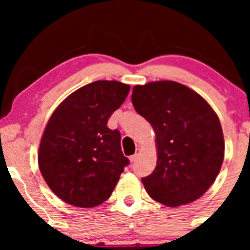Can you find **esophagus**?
<instances>
[{
	"instance_id": "34e87169",
	"label": "esophagus",
	"mask_w": 250,
	"mask_h": 250,
	"mask_svg": "<svg viewBox=\"0 0 250 250\" xmlns=\"http://www.w3.org/2000/svg\"><path fill=\"white\" fill-rule=\"evenodd\" d=\"M139 154H140V149L136 148V151H135L134 155H131L129 159H130V162H135L137 160V157H139Z\"/></svg>"
}]
</instances>
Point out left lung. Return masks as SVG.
I'll return each mask as SVG.
<instances>
[{
    "instance_id": "left-lung-1",
    "label": "left lung",
    "mask_w": 250,
    "mask_h": 250,
    "mask_svg": "<svg viewBox=\"0 0 250 250\" xmlns=\"http://www.w3.org/2000/svg\"><path fill=\"white\" fill-rule=\"evenodd\" d=\"M131 102L156 135L157 165L142 179L149 196L169 207L202 196L219 175L225 156L222 128L213 108L174 81L135 85Z\"/></svg>"
}]
</instances>
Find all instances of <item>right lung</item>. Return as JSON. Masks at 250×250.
Returning a JSON list of instances; mask_svg holds the SVG:
<instances>
[{
  "label": "right lung",
  "mask_w": 250,
  "mask_h": 250,
  "mask_svg": "<svg viewBox=\"0 0 250 250\" xmlns=\"http://www.w3.org/2000/svg\"><path fill=\"white\" fill-rule=\"evenodd\" d=\"M129 90L117 81L89 83L68 96L48 121L40 145V170L64 202L91 208L110 197L129 160L121 150V134L107 123Z\"/></svg>",
  "instance_id": "obj_1"
}]
</instances>
